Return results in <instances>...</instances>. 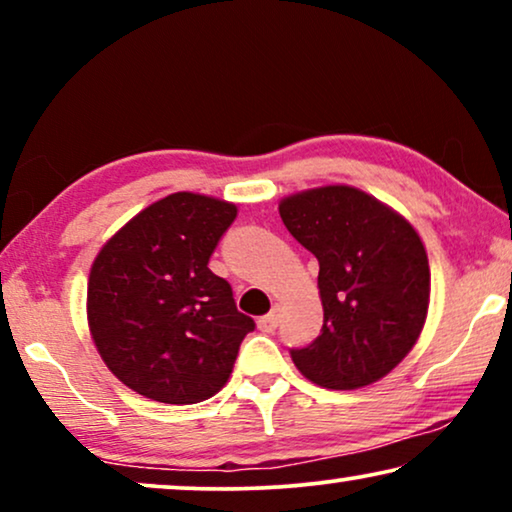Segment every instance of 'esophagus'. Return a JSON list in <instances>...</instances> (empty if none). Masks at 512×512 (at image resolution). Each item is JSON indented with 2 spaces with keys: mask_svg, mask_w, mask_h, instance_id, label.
I'll use <instances>...</instances> for the list:
<instances>
[{
  "mask_svg": "<svg viewBox=\"0 0 512 512\" xmlns=\"http://www.w3.org/2000/svg\"><path fill=\"white\" fill-rule=\"evenodd\" d=\"M277 321H279V314L277 310H272L270 314H265V317L258 319V328H261L263 333H272L277 328Z\"/></svg>",
  "mask_w": 512,
  "mask_h": 512,
  "instance_id": "obj_1",
  "label": "esophagus"
}]
</instances>
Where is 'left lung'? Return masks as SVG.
<instances>
[{"label":"left lung","instance_id":"1","mask_svg":"<svg viewBox=\"0 0 512 512\" xmlns=\"http://www.w3.org/2000/svg\"><path fill=\"white\" fill-rule=\"evenodd\" d=\"M289 233L319 261L321 335L291 359L326 389H361L389 375L417 345L431 300L429 256L415 226L347 184L279 200Z\"/></svg>","mask_w":512,"mask_h":512}]
</instances>
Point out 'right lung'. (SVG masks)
<instances>
[{
	"label": "right lung",
	"mask_w": 512,
	"mask_h": 512,
	"mask_svg": "<svg viewBox=\"0 0 512 512\" xmlns=\"http://www.w3.org/2000/svg\"><path fill=\"white\" fill-rule=\"evenodd\" d=\"M235 216V202L179 191L104 242L88 275V328L125 387L170 405L226 387L254 319L207 263Z\"/></svg>",
	"instance_id": "obj_1"
}]
</instances>
